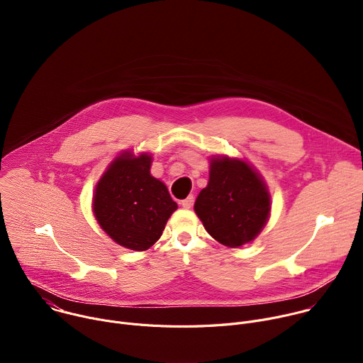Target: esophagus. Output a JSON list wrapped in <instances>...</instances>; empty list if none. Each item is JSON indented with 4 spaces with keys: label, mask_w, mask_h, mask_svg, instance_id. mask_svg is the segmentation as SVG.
<instances>
[{
    "label": "esophagus",
    "mask_w": 363,
    "mask_h": 363,
    "mask_svg": "<svg viewBox=\"0 0 363 363\" xmlns=\"http://www.w3.org/2000/svg\"><path fill=\"white\" fill-rule=\"evenodd\" d=\"M192 203H194V196L192 195H188L185 199L181 201V205L184 206V208H191Z\"/></svg>",
    "instance_id": "34e87169"
}]
</instances>
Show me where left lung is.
Instances as JSON below:
<instances>
[{
  "label": "left lung",
  "instance_id": "obj_1",
  "mask_svg": "<svg viewBox=\"0 0 363 363\" xmlns=\"http://www.w3.org/2000/svg\"><path fill=\"white\" fill-rule=\"evenodd\" d=\"M194 210L206 233L227 247H240L262 231L270 213L264 182L244 161L217 158Z\"/></svg>",
  "mask_w": 363,
  "mask_h": 363
}]
</instances>
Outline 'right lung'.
<instances>
[{
    "instance_id": "obj_1",
    "label": "right lung",
    "mask_w": 363,
    "mask_h": 363,
    "mask_svg": "<svg viewBox=\"0 0 363 363\" xmlns=\"http://www.w3.org/2000/svg\"><path fill=\"white\" fill-rule=\"evenodd\" d=\"M149 169V155L132 158L123 153L101 177L93 198L100 227L118 244L135 251L157 242L178 208L168 188Z\"/></svg>"
}]
</instances>
